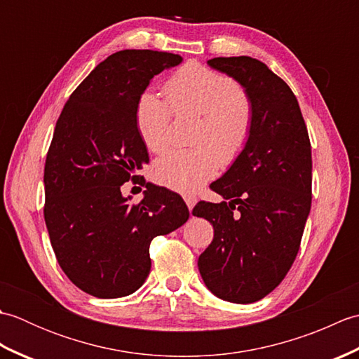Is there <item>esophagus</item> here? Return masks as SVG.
<instances>
[{
  "mask_svg": "<svg viewBox=\"0 0 359 359\" xmlns=\"http://www.w3.org/2000/svg\"><path fill=\"white\" fill-rule=\"evenodd\" d=\"M185 199V203L188 205V210L191 211L193 208H194V205H196V202H197V197H194V196H185L184 197Z\"/></svg>",
  "mask_w": 359,
  "mask_h": 359,
  "instance_id": "34e87169",
  "label": "esophagus"
}]
</instances>
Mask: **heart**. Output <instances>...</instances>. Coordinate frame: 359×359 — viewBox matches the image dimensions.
Segmentation results:
<instances>
[{
	"instance_id": "heart-1",
	"label": "heart",
	"mask_w": 359,
	"mask_h": 359,
	"mask_svg": "<svg viewBox=\"0 0 359 359\" xmlns=\"http://www.w3.org/2000/svg\"><path fill=\"white\" fill-rule=\"evenodd\" d=\"M163 89L168 102L151 90L139 95L135 126L147 148L160 152L171 142L172 112L201 114L194 133L199 147L166 151L152 168L160 185L193 193L215 177L220 162L231 165L247 148L255 106L233 77L196 62L175 71Z\"/></svg>"
}]
</instances>
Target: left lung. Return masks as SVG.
<instances>
[{
    "mask_svg": "<svg viewBox=\"0 0 359 359\" xmlns=\"http://www.w3.org/2000/svg\"><path fill=\"white\" fill-rule=\"evenodd\" d=\"M207 63L245 88L255 125L247 148L210 185L226 202L201 201L193 210L215 228L197 265L211 293L251 304L280 284L299 251L311 207V144L293 90L262 62Z\"/></svg>",
    "mask_w": 359,
    "mask_h": 359,
    "instance_id": "left-lung-1",
    "label": "left lung"
}]
</instances>
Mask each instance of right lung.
I'll list each match as a JSON object with an SVG mask.
<instances>
[{
    "instance_id": "1",
    "label": "right lung",
    "mask_w": 359,
    "mask_h": 359,
    "mask_svg": "<svg viewBox=\"0 0 359 359\" xmlns=\"http://www.w3.org/2000/svg\"><path fill=\"white\" fill-rule=\"evenodd\" d=\"M180 55L149 49L112 53L71 94L57 120L44 165V220L57 261L72 284L95 297H121L143 285L149 245L184 225L179 194L135 171L148 151L137 131V98ZM147 187L131 204L121 185Z\"/></svg>"
}]
</instances>
